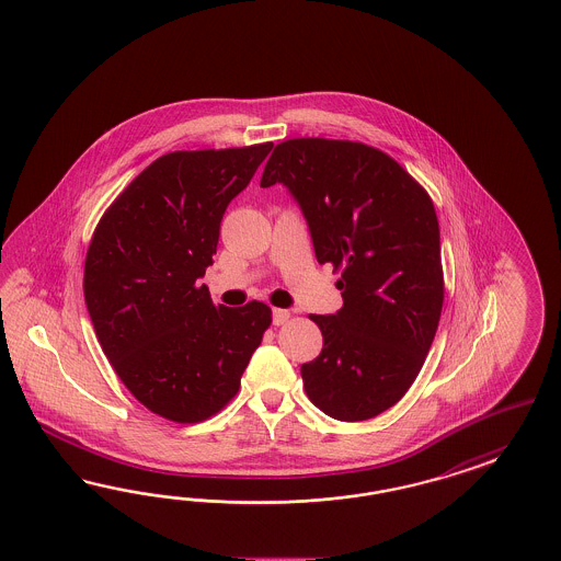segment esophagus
<instances>
[{
    "label": "esophagus",
    "mask_w": 561,
    "mask_h": 561,
    "mask_svg": "<svg viewBox=\"0 0 561 561\" xmlns=\"http://www.w3.org/2000/svg\"><path fill=\"white\" fill-rule=\"evenodd\" d=\"M289 318V310H280V308H274V310H272V324H274V327L285 324Z\"/></svg>",
    "instance_id": "obj_1"
}]
</instances>
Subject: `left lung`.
Segmentation results:
<instances>
[{"label": "left lung", "mask_w": 561, "mask_h": 561, "mask_svg": "<svg viewBox=\"0 0 561 561\" xmlns=\"http://www.w3.org/2000/svg\"><path fill=\"white\" fill-rule=\"evenodd\" d=\"M276 183L301 209L316 260L341 271L343 308L310 316L324 343L301 366L306 393L334 420L382 414L412 387L438 327L435 206L393 158L353 141L278 144L260 187Z\"/></svg>", "instance_id": "left-lung-1"}]
</instances>
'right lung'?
Masks as SVG:
<instances>
[{"instance_id": "1", "label": "right lung", "mask_w": 561, "mask_h": 561, "mask_svg": "<svg viewBox=\"0 0 561 561\" xmlns=\"http://www.w3.org/2000/svg\"><path fill=\"white\" fill-rule=\"evenodd\" d=\"M272 144L172 151L105 211L84 260V304L105 357L147 410L191 424L222 410L271 308L214 306L204 278L220 222Z\"/></svg>"}]
</instances>
